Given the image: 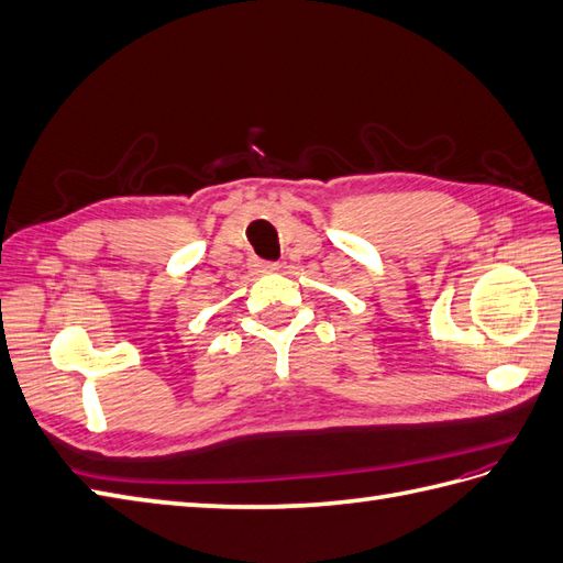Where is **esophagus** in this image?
<instances>
[{"instance_id":"34e87169","label":"esophagus","mask_w":563,"mask_h":563,"mask_svg":"<svg viewBox=\"0 0 563 563\" xmlns=\"http://www.w3.org/2000/svg\"><path fill=\"white\" fill-rule=\"evenodd\" d=\"M251 269H253L255 274H269V272H277L279 265H277V263H265V260H253Z\"/></svg>"}]
</instances>
